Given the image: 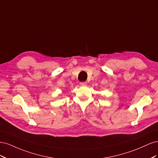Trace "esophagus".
Masks as SVG:
<instances>
[{"mask_svg": "<svg viewBox=\"0 0 158 158\" xmlns=\"http://www.w3.org/2000/svg\"><path fill=\"white\" fill-rule=\"evenodd\" d=\"M80 84L81 85H87V82H82L80 83Z\"/></svg>", "mask_w": 158, "mask_h": 158, "instance_id": "esophagus-1", "label": "esophagus"}]
</instances>
